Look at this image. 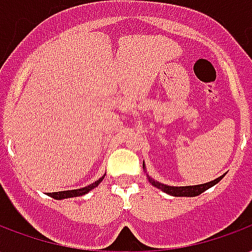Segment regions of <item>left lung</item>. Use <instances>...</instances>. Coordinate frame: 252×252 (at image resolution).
Here are the masks:
<instances>
[{"label":"left lung","mask_w":252,"mask_h":252,"mask_svg":"<svg viewBox=\"0 0 252 252\" xmlns=\"http://www.w3.org/2000/svg\"><path fill=\"white\" fill-rule=\"evenodd\" d=\"M144 167V164H143ZM225 176V175H223ZM220 176L216 180L210 181V183H206V184H200V185H189V187H169V185H164L160 184V183H158V181L153 180L151 177H148V181L154 185V187H157V188L161 189L163 192L168 193L171 196L175 197H194L198 196L201 193H204L206 189L212 188L213 185H216L218 181L222 180V177Z\"/></svg>","instance_id":"1"}]
</instances>
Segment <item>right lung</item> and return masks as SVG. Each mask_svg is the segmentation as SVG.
I'll use <instances>...</instances> for the list:
<instances>
[{
	"label": "right lung",
	"instance_id": "obj_1",
	"mask_svg": "<svg viewBox=\"0 0 252 252\" xmlns=\"http://www.w3.org/2000/svg\"><path fill=\"white\" fill-rule=\"evenodd\" d=\"M104 176L98 179L97 181H94L93 184L88 185L85 188H80V189H73V190H63V192H52L48 193V196L52 197V198H55V200H62V198H71V197H79L83 196V194H87L89 190H92L93 188H95L97 185L102 181Z\"/></svg>",
	"mask_w": 252,
	"mask_h": 252
}]
</instances>
